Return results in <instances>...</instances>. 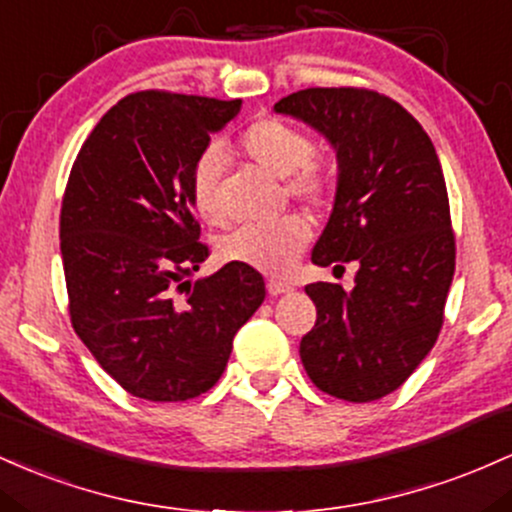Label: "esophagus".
Returning a JSON list of instances; mask_svg holds the SVG:
<instances>
[{
  "label": "esophagus",
  "mask_w": 512,
  "mask_h": 512,
  "mask_svg": "<svg viewBox=\"0 0 512 512\" xmlns=\"http://www.w3.org/2000/svg\"><path fill=\"white\" fill-rule=\"evenodd\" d=\"M268 295L271 297H278V295H285V292H290L292 287L287 283H280V280H268Z\"/></svg>",
  "instance_id": "1"
}]
</instances>
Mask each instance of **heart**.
Listing matches in <instances>:
<instances>
[{
    "mask_svg": "<svg viewBox=\"0 0 512 512\" xmlns=\"http://www.w3.org/2000/svg\"><path fill=\"white\" fill-rule=\"evenodd\" d=\"M237 152L285 179V193L304 205L321 208L331 198L333 171L314 157V142L307 132L280 118H258L237 137ZM225 174L220 149L208 147L195 157L188 174V195L193 210L210 225H222L225 212L220 203V183ZM312 239V225L304 215H285L273 225H251L232 232L217 244L222 261L256 268L268 275H287Z\"/></svg>",
    "mask_w": 512,
    "mask_h": 512,
    "instance_id": "1",
    "label": "heart"
}]
</instances>
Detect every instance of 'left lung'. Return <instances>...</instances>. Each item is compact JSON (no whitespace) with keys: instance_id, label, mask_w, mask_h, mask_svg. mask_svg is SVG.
<instances>
[{"instance_id":"8db88e82","label":"left lung","mask_w":512,"mask_h":512,"mask_svg":"<svg viewBox=\"0 0 512 512\" xmlns=\"http://www.w3.org/2000/svg\"><path fill=\"white\" fill-rule=\"evenodd\" d=\"M275 113L304 120L336 149V203L312 261L333 271L358 263L350 292L304 287L317 324L300 343L302 365L336 399H382L423 363L445 319L455 232L440 159L421 123L370 89H302Z\"/></svg>"}]
</instances>
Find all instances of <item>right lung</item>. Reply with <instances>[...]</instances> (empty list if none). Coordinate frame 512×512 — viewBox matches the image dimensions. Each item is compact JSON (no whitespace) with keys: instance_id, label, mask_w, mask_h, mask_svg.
Returning <instances> with one entry per match:
<instances>
[{"instance_id":"right-lung-1","label":"right lung","mask_w":512,"mask_h":512,"mask_svg":"<svg viewBox=\"0 0 512 512\" xmlns=\"http://www.w3.org/2000/svg\"><path fill=\"white\" fill-rule=\"evenodd\" d=\"M241 99L135 91L103 116L74 159L60 251L77 336L125 392L195 399L225 372L232 341L266 300L256 268L210 256L188 174Z\"/></svg>"}]
</instances>
